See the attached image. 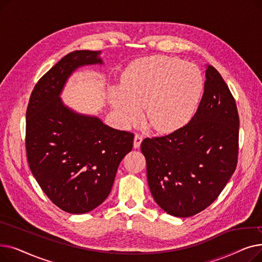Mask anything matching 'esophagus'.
<instances>
[{
    "label": "esophagus",
    "mask_w": 262,
    "mask_h": 262,
    "mask_svg": "<svg viewBox=\"0 0 262 262\" xmlns=\"http://www.w3.org/2000/svg\"><path fill=\"white\" fill-rule=\"evenodd\" d=\"M142 140H143V137L141 135H139V134H136L135 135V139H134V147L135 148H138L140 146Z\"/></svg>",
    "instance_id": "esophagus-1"
}]
</instances>
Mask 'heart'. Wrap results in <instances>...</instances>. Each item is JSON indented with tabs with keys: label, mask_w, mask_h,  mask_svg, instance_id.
Here are the masks:
<instances>
[{
	"label": "heart",
	"mask_w": 262,
	"mask_h": 262,
	"mask_svg": "<svg viewBox=\"0 0 262 262\" xmlns=\"http://www.w3.org/2000/svg\"><path fill=\"white\" fill-rule=\"evenodd\" d=\"M204 87L200 69L180 58L153 56L136 61L114 88L110 101L124 124L146 120L157 130L180 127L193 115Z\"/></svg>",
	"instance_id": "b5f03b06"
}]
</instances>
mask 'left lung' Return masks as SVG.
<instances>
[{
	"instance_id": "8db88e82",
	"label": "left lung",
	"mask_w": 262,
	"mask_h": 262,
	"mask_svg": "<svg viewBox=\"0 0 262 262\" xmlns=\"http://www.w3.org/2000/svg\"><path fill=\"white\" fill-rule=\"evenodd\" d=\"M141 152L154 200L171 215L188 217L210 206L238 163L236 101L216 69L207 64L195 115L173 133L145 138Z\"/></svg>"
}]
</instances>
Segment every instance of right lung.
<instances>
[{
    "label": "right lung",
    "mask_w": 262,
    "mask_h": 262,
    "mask_svg": "<svg viewBox=\"0 0 262 262\" xmlns=\"http://www.w3.org/2000/svg\"><path fill=\"white\" fill-rule=\"evenodd\" d=\"M96 51L69 53L41 77L26 109L27 162L40 188L61 210L86 213L109 195L134 134L66 107L59 94L76 68L102 63Z\"/></svg>",
    "instance_id": "1"
}]
</instances>
